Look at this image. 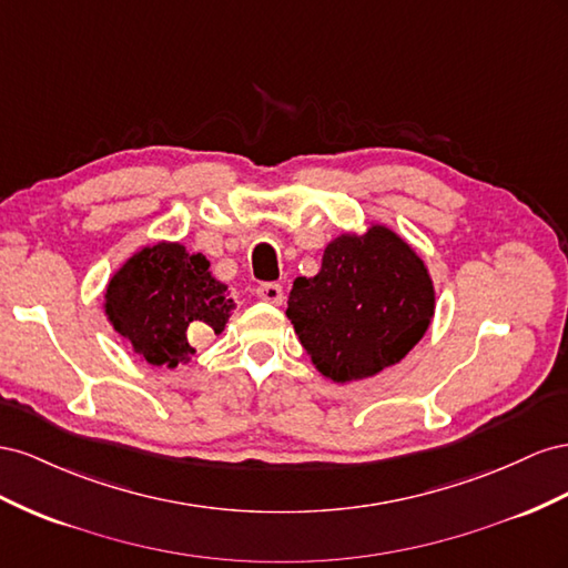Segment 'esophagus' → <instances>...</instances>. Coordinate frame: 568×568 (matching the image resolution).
Wrapping results in <instances>:
<instances>
[{"label":"esophagus","instance_id":"obj_1","mask_svg":"<svg viewBox=\"0 0 568 568\" xmlns=\"http://www.w3.org/2000/svg\"><path fill=\"white\" fill-rule=\"evenodd\" d=\"M256 297L268 302V304H275V306L283 304V300H285L283 287L278 283H262L256 287Z\"/></svg>","mask_w":568,"mask_h":568}]
</instances>
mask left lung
<instances>
[{"mask_svg": "<svg viewBox=\"0 0 568 568\" xmlns=\"http://www.w3.org/2000/svg\"><path fill=\"white\" fill-rule=\"evenodd\" d=\"M285 314L321 376L364 381L399 364L426 335L435 285L407 240L371 223L328 242L321 271L295 278Z\"/></svg>", "mask_w": 568, "mask_h": 568, "instance_id": "obj_1", "label": "left lung"}]
</instances>
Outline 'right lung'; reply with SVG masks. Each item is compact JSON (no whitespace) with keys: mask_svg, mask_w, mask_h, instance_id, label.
<instances>
[{"mask_svg":"<svg viewBox=\"0 0 568 568\" xmlns=\"http://www.w3.org/2000/svg\"><path fill=\"white\" fill-rule=\"evenodd\" d=\"M229 285L214 278L204 254L159 240L128 256L104 293L106 321L150 366L175 368L194 354L190 331L223 333L233 312Z\"/></svg>","mask_w":568,"mask_h":568,"instance_id":"obj_1","label":"right lung"}]
</instances>
